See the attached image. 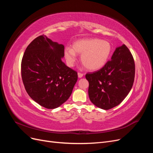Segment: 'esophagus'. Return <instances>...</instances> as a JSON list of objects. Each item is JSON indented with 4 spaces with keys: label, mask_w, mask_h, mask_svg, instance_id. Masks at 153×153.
<instances>
[{
    "label": "esophagus",
    "mask_w": 153,
    "mask_h": 153,
    "mask_svg": "<svg viewBox=\"0 0 153 153\" xmlns=\"http://www.w3.org/2000/svg\"><path fill=\"white\" fill-rule=\"evenodd\" d=\"M83 76H84V75H83L82 73H78V78H82Z\"/></svg>",
    "instance_id": "1"
}]
</instances>
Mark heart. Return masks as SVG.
<instances>
[{
    "label": "heart",
    "instance_id": "obj_1",
    "mask_svg": "<svg viewBox=\"0 0 153 153\" xmlns=\"http://www.w3.org/2000/svg\"><path fill=\"white\" fill-rule=\"evenodd\" d=\"M112 52V45L107 41L98 38L78 39L72 48L64 49V57L69 66H73L76 60V53L81 55V61L89 70L95 71L103 67Z\"/></svg>",
    "mask_w": 153,
    "mask_h": 153
}]
</instances>
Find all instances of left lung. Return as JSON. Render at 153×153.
<instances>
[{
    "instance_id": "left-lung-1",
    "label": "left lung",
    "mask_w": 153,
    "mask_h": 153,
    "mask_svg": "<svg viewBox=\"0 0 153 153\" xmlns=\"http://www.w3.org/2000/svg\"><path fill=\"white\" fill-rule=\"evenodd\" d=\"M135 73V62L128 47L123 45L116 48L102 68L86 74L91 101L103 110L117 106L131 91Z\"/></svg>"
}]
</instances>
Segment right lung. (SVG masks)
<instances>
[{"label":"right lung","mask_w":153,"mask_h":153,"mask_svg":"<svg viewBox=\"0 0 153 153\" xmlns=\"http://www.w3.org/2000/svg\"><path fill=\"white\" fill-rule=\"evenodd\" d=\"M64 46L47 36L37 37L27 47L21 64L22 81L30 98L48 109L59 107L71 96L76 71L62 61Z\"/></svg>","instance_id":"right-lung-1"}]
</instances>
